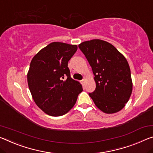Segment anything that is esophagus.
I'll return each mask as SVG.
<instances>
[{
    "label": "esophagus",
    "instance_id": "obj_1",
    "mask_svg": "<svg viewBox=\"0 0 153 153\" xmlns=\"http://www.w3.org/2000/svg\"><path fill=\"white\" fill-rule=\"evenodd\" d=\"M81 82H82V84H84L85 83V79H82V80H81Z\"/></svg>",
    "mask_w": 153,
    "mask_h": 153
}]
</instances>
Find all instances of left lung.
<instances>
[{"instance_id":"8db88e82","label":"left lung","mask_w":153,"mask_h":153,"mask_svg":"<svg viewBox=\"0 0 153 153\" xmlns=\"http://www.w3.org/2000/svg\"><path fill=\"white\" fill-rule=\"evenodd\" d=\"M78 47L92 67L96 88L88 94L99 110L116 113L125 107L132 92L129 65L121 53L110 43L93 39Z\"/></svg>"}]
</instances>
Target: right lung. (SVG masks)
I'll return each mask as SVG.
<instances>
[{"instance_id": "right-lung-1", "label": "right lung", "mask_w": 153, "mask_h": 153, "mask_svg": "<svg viewBox=\"0 0 153 153\" xmlns=\"http://www.w3.org/2000/svg\"><path fill=\"white\" fill-rule=\"evenodd\" d=\"M77 50L76 45L52 42L31 60L27 75L29 89L37 105L48 115L67 114L83 91L81 84L71 77L68 67Z\"/></svg>"}]
</instances>
